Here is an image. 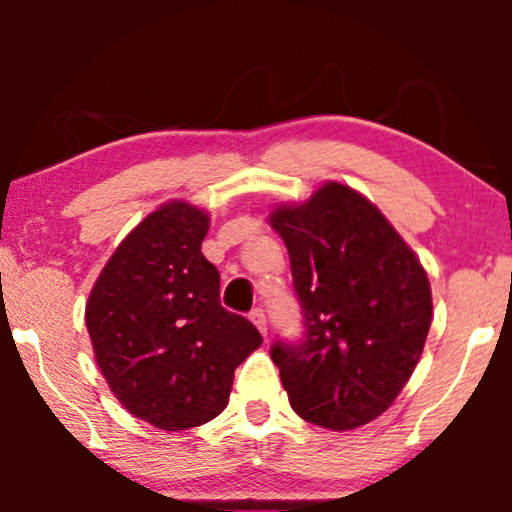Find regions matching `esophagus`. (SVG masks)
<instances>
[{
	"label": "esophagus",
	"instance_id": "34e87169",
	"mask_svg": "<svg viewBox=\"0 0 512 512\" xmlns=\"http://www.w3.org/2000/svg\"><path fill=\"white\" fill-rule=\"evenodd\" d=\"M249 319L254 321V326L261 331L263 335H268V319H265V312L261 310V307H254V310L249 312Z\"/></svg>",
	"mask_w": 512,
	"mask_h": 512
}]
</instances>
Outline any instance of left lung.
<instances>
[{
  "instance_id": "obj_1",
  "label": "left lung",
  "mask_w": 512,
  "mask_h": 512,
  "mask_svg": "<svg viewBox=\"0 0 512 512\" xmlns=\"http://www.w3.org/2000/svg\"><path fill=\"white\" fill-rule=\"evenodd\" d=\"M270 226L289 251L305 326L303 340L270 347L291 408L331 431L373 422L401 394L429 335L422 263L373 202L338 181L277 207Z\"/></svg>"
}]
</instances>
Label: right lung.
Returning a JSON list of instances; mask_svg holds the SVG:
<instances>
[{
	"label": "right lung",
	"instance_id": "1",
	"mask_svg": "<svg viewBox=\"0 0 512 512\" xmlns=\"http://www.w3.org/2000/svg\"><path fill=\"white\" fill-rule=\"evenodd\" d=\"M209 216L174 200L151 212L104 265L86 326L104 380L132 415L184 431L221 415L235 368L261 347L249 319L219 300L202 256Z\"/></svg>",
	"mask_w": 512,
	"mask_h": 512
}]
</instances>
